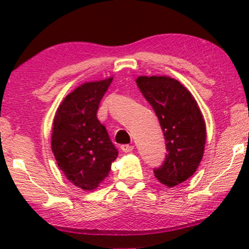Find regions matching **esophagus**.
Masks as SVG:
<instances>
[{
  "instance_id": "esophagus-1",
  "label": "esophagus",
  "mask_w": 249,
  "mask_h": 249,
  "mask_svg": "<svg viewBox=\"0 0 249 249\" xmlns=\"http://www.w3.org/2000/svg\"><path fill=\"white\" fill-rule=\"evenodd\" d=\"M121 148H122V151L124 153H128V152H132L134 147L132 146V145H126V144H125V145H122Z\"/></svg>"
}]
</instances>
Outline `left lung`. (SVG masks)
Listing matches in <instances>:
<instances>
[{
	"mask_svg": "<svg viewBox=\"0 0 249 249\" xmlns=\"http://www.w3.org/2000/svg\"><path fill=\"white\" fill-rule=\"evenodd\" d=\"M137 85L153 107L166 142L167 154L156 178L173 187L187 180L198 168L206 142L204 117L190 91L166 76H139Z\"/></svg>",
	"mask_w": 249,
	"mask_h": 249,
	"instance_id": "left-lung-1",
	"label": "left lung"
}]
</instances>
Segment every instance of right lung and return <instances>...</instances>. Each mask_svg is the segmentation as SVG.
<instances>
[{"label": "right lung", "instance_id": "add662e5", "mask_svg": "<svg viewBox=\"0 0 249 249\" xmlns=\"http://www.w3.org/2000/svg\"><path fill=\"white\" fill-rule=\"evenodd\" d=\"M112 77L84 83L69 93L57 108L53 124L51 150L57 165L77 187L92 191L108 176L118 150L97 110Z\"/></svg>", "mask_w": 249, "mask_h": 249}]
</instances>
